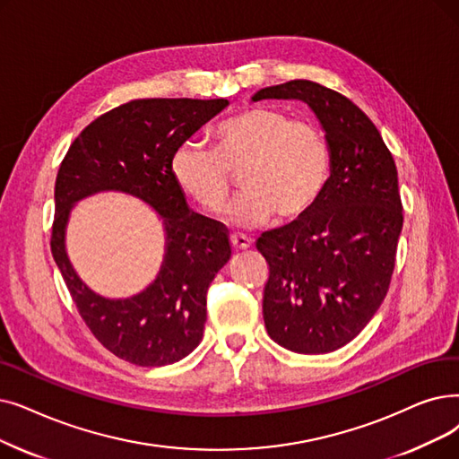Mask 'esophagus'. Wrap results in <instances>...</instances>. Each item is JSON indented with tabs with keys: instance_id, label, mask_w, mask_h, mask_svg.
Segmentation results:
<instances>
[{
	"instance_id": "1",
	"label": "esophagus",
	"mask_w": 459,
	"mask_h": 459,
	"mask_svg": "<svg viewBox=\"0 0 459 459\" xmlns=\"http://www.w3.org/2000/svg\"><path fill=\"white\" fill-rule=\"evenodd\" d=\"M230 244H232V249L234 251H244V249H249L253 240L244 234H232L230 236Z\"/></svg>"
}]
</instances>
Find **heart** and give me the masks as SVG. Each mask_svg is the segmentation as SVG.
Returning a JSON list of instances; mask_svg holds the SVG:
<instances>
[{
  "mask_svg": "<svg viewBox=\"0 0 459 459\" xmlns=\"http://www.w3.org/2000/svg\"><path fill=\"white\" fill-rule=\"evenodd\" d=\"M330 167L321 127L266 107L221 119L212 131V150L186 141L170 157L176 187L212 215L229 203V172H240L244 193L230 210V221L246 229L268 223L273 213L281 221L307 213L328 184Z\"/></svg>",
  "mask_w": 459,
  "mask_h": 459,
  "instance_id": "b5f03b06",
  "label": "heart"
}]
</instances>
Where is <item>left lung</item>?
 Returning a JSON list of instances; mask_svg holds the SVG:
<instances>
[{"label":"left lung","instance_id":"obj_1","mask_svg":"<svg viewBox=\"0 0 459 459\" xmlns=\"http://www.w3.org/2000/svg\"><path fill=\"white\" fill-rule=\"evenodd\" d=\"M263 99L306 103L332 155L315 206L256 240L270 266L264 325L292 352H332L366 328L386 296L403 227L395 163L371 119L342 93L290 81L258 90L251 101Z\"/></svg>","mask_w":459,"mask_h":459}]
</instances>
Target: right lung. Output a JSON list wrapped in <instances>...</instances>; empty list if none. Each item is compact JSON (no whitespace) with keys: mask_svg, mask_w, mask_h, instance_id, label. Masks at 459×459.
<instances>
[{"mask_svg":"<svg viewBox=\"0 0 459 459\" xmlns=\"http://www.w3.org/2000/svg\"><path fill=\"white\" fill-rule=\"evenodd\" d=\"M225 107L227 99H134L99 116L71 144L56 178L52 256L91 333L112 354L144 368L182 360L203 342L206 290L230 258L223 225L189 210L170 176L174 150ZM124 192L162 219L166 255L154 281L129 299L91 291L66 255L76 202Z\"/></svg>","mask_w":459,"mask_h":459,"instance_id":"obj_1","label":"right lung"}]
</instances>
